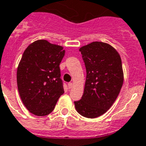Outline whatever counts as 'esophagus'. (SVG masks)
Wrapping results in <instances>:
<instances>
[{
    "instance_id": "obj_1",
    "label": "esophagus",
    "mask_w": 146,
    "mask_h": 146,
    "mask_svg": "<svg viewBox=\"0 0 146 146\" xmlns=\"http://www.w3.org/2000/svg\"><path fill=\"white\" fill-rule=\"evenodd\" d=\"M72 87H73V83H72V82H69V83H68V89H70Z\"/></svg>"
}]
</instances>
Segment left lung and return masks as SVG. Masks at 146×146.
I'll return each instance as SVG.
<instances>
[{
	"label": "left lung",
	"mask_w": 146,
	"mask_h": 146,
	"mask_svg": "<svg viewBox=\"0 0 146 146\" xmlns=\"http://www.w3.org/2000/svg\"><path fill=\"white\" fill-rule=\"evenodd\" d=\"M86 69L84 92L74 102L78 113L85 117L104 114L115 102L123 83L121 58L108 43L93 42L80 48Z\"/></svg>",
	"instance_id": "left-lung-1"
}]
</instances>
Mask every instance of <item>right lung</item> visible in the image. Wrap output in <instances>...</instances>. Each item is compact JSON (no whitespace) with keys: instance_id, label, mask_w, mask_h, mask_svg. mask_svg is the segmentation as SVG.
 I'll list each match as a JSON object with an SVG mask.
<instances>
[{"instance_id":"1","label":"right lung","mask_w":146,"mask_h":146,"mask_svg":"<svg viewBox=\"0 0 146 146\" xmlns=\"http://www.w3.org/2000/svg\"><path fill=\"white\" fill-rule=\"evenodd\" d=\"M64 47L37 40L24 50L17 72L19 96L27 110L37 116L48 115L64 92L60 64Z\"/></svg>"}]
</instances>
